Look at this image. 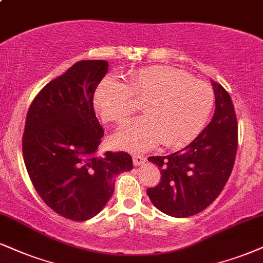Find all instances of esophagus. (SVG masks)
Returning <instances> with one entry per match:
<instances>
[{
    "mask_svg": "<svg viewBox=\"0 0 263 263\" xmlns=\"http://www.w3.org/2000/svg\"><path fill=\"white\" fill-rule=\"evenodd\" d=\"M133 162H134L135 166H141V164H144L146 162V157L142 156V155L134 154L133 155Z\"/></svg>",
    "mask_w": 263,
    "mask_h": 263,
    "instance_id": "34e87169",
    "label": "esophagus"
}]
</instances>
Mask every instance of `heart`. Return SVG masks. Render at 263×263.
Instances as JSON below:
<instances>
[{
    "mask_svg": "<svg viewBox=\"0 0 263 263\" xmlns=\"http://www.w3.org/2000/svg\"><path fill=\"white\" fill-rule=\"evenodd\" d=\"M145 103V118L116 135V144L146 150L158 142L179 147L196 137L206 124L215 103L209 84L173 67L154 66L133 73L128 84L107 78L93 96V105L107 122L125 124Z\"/></svg>",
    "mask_w": 263,
    "mask_h": 263,
    "instance_id": "1",
    "label": "heart"
}]
</instances>
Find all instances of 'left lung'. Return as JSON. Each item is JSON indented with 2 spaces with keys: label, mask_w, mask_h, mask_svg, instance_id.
Instances as JSON below:
<instances>
[{
  "label": "left lung",
  "mask_w": 263,
  "mask_h": 263,
  "mask_svg": "<svg viewBox=\"0 0 263 263\" xmlns=\"http://www.w3.org/2000/svg\"><path fill=\"white\" fill-rule=\"evenodd\" d=\"M216 109L212 121L193 141L168 156L148 157L158 166L161 181L146 190L161 212L178 218L196 215L221 194L234 166L238 123L229 93L213 83Z\"/></svg>",
  "instance_id": "obj_1"
}]
</instances>
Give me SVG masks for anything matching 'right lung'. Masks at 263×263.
Masks as SVG:
<instances>
[{"label":"right lung","instance_id":"right-lung-1","mask_svg":"<svg viewBox=\"0 0 263 263\" xmlns=\"http://www.w3.org/2000/svg\"><path fill=\"white\" fill-rule=\"evenodd\" d=\"M107 70L102 60L77 62L42 87L28 109L22 142L28 174L44 202L70 221L96 216L117 174L133 168L128 152L96 156L105 132L92 99Z\"/></svg>","mask_w":263,"mask_h":263}]
</instances>
